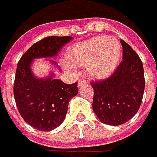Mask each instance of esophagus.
<instances>
[{"mask_svg": "<svg viewBox=\"0 0 157 157\" xmlns=\"http://www.w3.org/2000/svg\"><path fill=\"white\" fill-rule=\"evenodd\" d=\"M86 83H87V82H86L85 80H83V79H79L78 87H81V86H82V85H84V84Z\"/></svg>", "mask_w": 157, "mask_h": 157, "instance_id": "esophagus-1", "label": "esophagus"}]
</instances>
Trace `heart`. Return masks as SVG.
I'll return each instance as SVG.
<instances>
[{
    "label": "heart",
    "instance_id": "obj_1",
    "mask_svg": "<svg viewBox=\"0 0 157 157\" xmlns=\"http://www.w3.org/2000/svg\"><path fill=\"white\" fill-rule=\"evenodd\" d=\"M121 56V45L113 37L95 36L78 43L68 51V59L74 66H87L92 78H104L116 68Z\"/></svg>",
    "mask_w": 157,
    "mask_h": 157
}]
</instances>
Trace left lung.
I'll return each instance as SVG.
<instances>
[{
    "label": "left lung",
    "instance_id": "8db88e82",
    "mask_svg": "<svg viewBox=\"0 0 157 157\" xmlns=\"http://www.w3.org/2000/svg\"><path fill=\"white\" fill-rule=\"evenodd\" d=\"M122 61L109 77L91 82L93 109L101 122L118 126L135 116L141 106L145 88L143 62L122 40Z\"/></svg>",
    "mask_w": 157,
    "mask_h": 157
}]
</instances>
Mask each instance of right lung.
I'll return each instance as SVG.
<instances>
[{
  "label": "right lung",
  "instance_id": "right-lung-1",
  "mask_svg": "<svg viewBox=\"0 0 157 157\" xmlns=\"http://www.w3.org/2000/svg\"><path fill=\"white\" fill-rule=\"evenodd\" d=\"M72 36H48L25 52L17 64L14 96L20 115L25 122L41 131H50L63 122L69 100L77 95V82L64 83L61 80L36 79L30 70L34 58L56 56Z\"/></svg>",
  "mask_w": 157,
  "mask_h": 157
}]
</instances>
